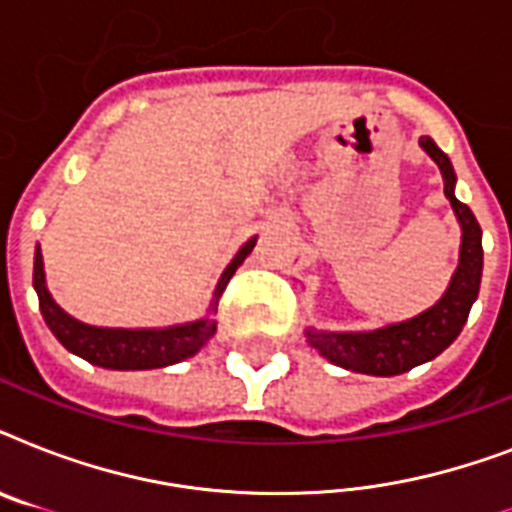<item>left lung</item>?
Instances as JSON below:
<instances>
[{
    "label": "left lung",
    "instance_id": "1",
    "mask_svg": "<svg viewBox=\"0 0 512 512\" xmlns=\"http://www.w3.org/2000/svg\"><path fill=\"white\" fill-rule=\"evenodd\" d=\"M420 146L438 164L444 175V193L452 201V209L462 228L460 265L454 271L449 289L433 308L422 311L414 319L401 324H388L372 332H319L305 329V337L321 356L332 364L350 369V372L374 374V377H393L404 374L414 366L425 364L438 353H444L468 321V313L478 297L481 287V271H484V247H481V225L468 204H462L454 196V170L449 156L433 143L422 138Z\"/></svg>",
    "mask_w": 512,
    "mask_h": 512
}]
</instances>
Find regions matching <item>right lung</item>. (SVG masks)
Instances as JSON below:
<instances>
[{
  "label": "right lung",
  "mask_w": 512,
  "mask_h": 512,
  "mask_svg": "<svg viewBox=\"0 0 512 512\" xmlns=\"http://www.w3.org/2000/svg\"><path fill=\"white\" fill-rule=\"evenodd\" d=\"M255 241L257 236L249 239L236 252L231 263H228V268H225L220 281H217L209 313L217 311V300H220V295L228 287V281L236 273V268L244 263V257L255 249ZM34 289L36 295H39V311H42L47 327L52 329V335L63 342V348L76 353V356H82L90 364L103 366V369H122V372H127V369H162V366L177 364V361L199 353L201 345L215 335L217 329L212 316L167 329H103L71 319L47 292L44 260L39 247H36L34 255Z\"/></svg>",
  "instance_id": "obj_1"
}]
</instances>
